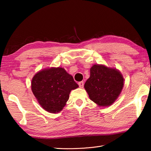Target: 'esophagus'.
<instances>
[{"instance_id":"1","label":"esophagus","mask_w":151,"mask_h":151,"mask_svg":"<svg viewBox=\"0 0 151 151\" xmlns=\"http://www.w3.org/2000/svg\"><path fill=\"white\" fill-rule=\"evenodd\" d=\"M84 82L83 81H82V82H78V86H79V87L80 88H82L83 87H84Z\"/></svg>"}]
</instances>
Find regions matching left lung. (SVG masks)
<instances>
[{
  "instance_id": "obj_1",
  "label": "left lung",
  "mask_w": 151,
  "mask_h": 151,
  "mask_svg": "<svg viewBox=\"0 0 151 151\" xmlns=\"http://www.w3.org/2000/svg\"><path fill=\"white\" fill-rule=\"evenodd\" d=\"M124 86V78L116 68L95 64L90 69V76L84 84L89 99L99 106H110L119 96Z\"/></svg>"
}]
</instances>
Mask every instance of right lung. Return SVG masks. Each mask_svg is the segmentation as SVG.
Returning a JSON list of instances; mask_svg holds the SVG:
<instances>
[{
  "instance_id": "obj_1",
  "label": "right lung",
  "mask_w": 151,
  "mask_h": 151,
  "mask_svg": "<svg viewBox=\"0 0 151 151\" xmlns=\"http://www.w3.org/2000/svg\"><path fill=\"white\" fill-rule=\"evenodd\" d=\"M78 88L73 76L60 67L40 70L31 82L32 91L38 103L52 114L62 111L69 100L70 92Z\"/></svg>"
}]
</instances>
